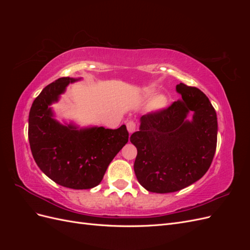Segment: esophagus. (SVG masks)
Segmentation results:
<instances>
[{
    "instance_id": "1",
    "label": "esophagus",
    "mask_w": 250,
    "mask_h": 250,
    "mask_svg": "<svg viewBox=\"0 0 250 250\" xmlns=\"http://www.w3.org/2000/svg\"><path fill=\"white\" fill-rule=\"evenodd\" d=\"M126 125H127V130L129 133H132L133 131H135V129H137V124H135L133 121H129Z\"/></svg>"
}]
</instances>
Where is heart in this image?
Segmentation results:
<instances>
[{
    "instance_id": "1",
    "label": "heart",
    "mask_w": 250,
    "mask_h": 250,
    "mask_svg": "<svg viewBox=\"0 0 250 250\" xmlns=\"http://www.w3.org/2000/svg\"><path fill=\"white\" fill-rule=\"evenodd\" d=\"M143 98L145 100H150L149 109L152 112H157L165 109L169 103V98L166 94H157L155 88H148L143 94Z\"/></svg>"
}]
</instances>
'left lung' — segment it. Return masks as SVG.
<instances>
[{
    "label": "left lung",
    "mask_w": 250,
    "mask_h": 250,
    "mask_svg": "<svg viewBox=\"0 0 250 250\" xmlns=\"http://www.w3.org/2000/svg\"><path fill=\"white\" fill-rule=\"evenodd\" d=\"M181 99L140 119L130 142L138 149L134 173L152 193H172L193 185L208 170L217 146L218 122L208 98L197 87L176 85ZM192 119H187L188 113Z\"/></svg>",
    "instance_id": "obj_1"
}]
</instances>
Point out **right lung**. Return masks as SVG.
<instances>
[{
    "label": "right lung",
    "instance_id": "add662e5",
    "mask_svg": "<svg viewBox=\"0 0 250 250\" xmlns=\"http://www.w3.org/2000/svg\"><path fill=\"white\" fill-rule=\"evenodd\" d=\"M81 78L62 77L50 83L33 101L29 112L30 148L39 168L56 184L86 190L101 183L109 164L128 142V131L102 126L79 127L60 123L51 105L66 86Z\"/></svg>",
    "mask_w": 250,
    "mask_h": 250
}]
</instances>
